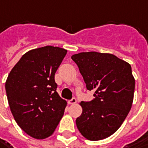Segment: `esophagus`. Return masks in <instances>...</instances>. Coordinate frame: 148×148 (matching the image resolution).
I'll return each mask as SVG.
<instances>
[{"mask_svg": "<svg viewBox=\"0 0 148 148\" xmlns=\"http://www.w3.org/2000/svg\"><path fill=\"white\" fill-rule=\"evenodd\" d=\"M76 102H77V100L75 98H72L69 101V104H74V103H76Z\"/></svg>", "mask_w": 148, "mask_h": 148, "instance_id": "esophagus-1", "label": "esophagus"}]
</instances>
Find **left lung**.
Here are the masks:
<instances>
[{"label": "left lung", "mask_w": 148, "mask_h": 148, "mask_svg": "<svg viewBox=\"0 0 148 148\" xmlns=\"http://www.w3.org/2000/svg\"><path fill=\"white\" fill-rule=\"evenodd\" d=\"M78 65L88 90L94 99L82 101V114L76 119L80 133L98 141L116 132L131 109L135 79L131 65L112 54L95 51L71 56Z\"/></svg>", "instance_id": "8db88e82"}]
</instances>
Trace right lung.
Returning <instances> with one entry per match:
<instances>
[{
  "instance_id": "obj_1",
  "label": "right lung",
  "mask_w": 148,
  "mask_h": 148,
  "mask_svg": "<svg viewBox=\"0 0 148 148\" xmlns=\"http://www.w3.org/2000/svg\"><path fill=\"white\" fill-rule=\"evenodd\" d=\"M67 50L45 46L25 53L11 69L5 91L13 117L25 133L49 137L62 119L67 103L56 92L55 74Z\"/></svg>"
}]
</instances>
